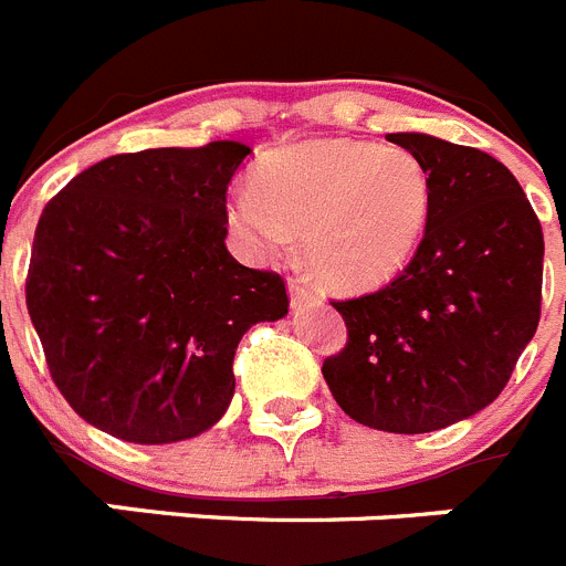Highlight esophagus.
Here are the masks:
<instances>
[{"instance_id":"obj_1","label":"esophagus","mask_w":566,"mask_h":566,"mask_svg":"<svg viewBox=\"0 0 566 566\" xmlns=\"http://www.w3.org/2000/svg\"><path fill=\"white\" fill-rule=\"evenodd\" d=\"M289 294H292V306H303L312 300V289L306 286V280L289 277Z\"/></svg>"}]
</instances>
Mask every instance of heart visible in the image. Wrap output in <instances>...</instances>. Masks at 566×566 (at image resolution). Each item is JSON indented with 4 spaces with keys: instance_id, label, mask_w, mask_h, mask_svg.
Instances as JSON below:
<instances>
[{
    "instance_id": "heart-1",
    "label": "heart",
    "mask_w": 566,
    "mask_h": 566,
    "mask_svg": "<svg viewBox=\"0 0 566 566\" xmlns=\"http://www.w3.org/2000/svg\"><path fill=\"white\" fill-rule=\"evenodd\" d=\"M433 209L431 172L402 147L319 138L274 153L258 189L229 198V223L258 254L303 234L308 266L345 292L397 277L417 254Z\"/></svg>"
}]
</instances>
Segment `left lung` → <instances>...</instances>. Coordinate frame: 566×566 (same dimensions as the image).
<instances>
[{
	"label": "left lung",
	"mask_w": 566,
	"mask_h": 566,
	"mask_svg": "<svg viewBox=\"0 0 566 566\" xmlns=\"http://www.w3.org/2000/svg\"><path fill=\"white\" fill-rule=\"evenodd\" d=\"M388 142L431 172V221L388 286L334 300L348 343L323 377L359 424L431 433L482 411L507 385L542 317L544 234L493 155L422 133Z\"/></svg>",
	"instance_id": "obj_1"
}]
</instances>
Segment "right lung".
<instances>
[{"label": "right lung", "instance_id": "right-lung-1", "mask_svg": "<svg viewBox=\"0 0 566 566\" xmlns=\"http://www.w3.org/2000/svg\"><path fill=\"white\" fill-rule=\"evenodd\" d=\"M238 142L109 155L39 218L24 300L70 408L124 442L192 439L227 413L234 352L286 317L277 272L227 249Z\"/></svg>", "mask_w": 566, "mask_h": 566}]
</instances>
